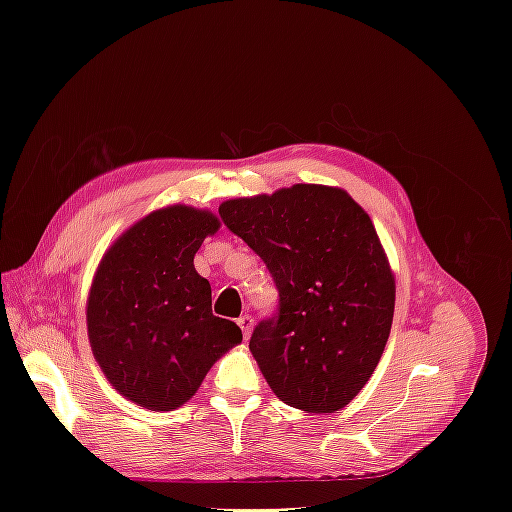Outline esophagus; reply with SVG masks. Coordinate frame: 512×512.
I'll use <instances>...</instances> for the list:
<instances>
[{"instance_id": "obj_1", "label": "esophagus", "mask_w": 512, "mask_h": 512, "mask_svg": "<svg viewBox=\"0 0 512 512\" xmlns=\"http://www.w3.org/2000/svg\"><path fill=\"white\" fill-rule=\"evenodd\" d=\"M237 324H239L241 331H243V337H245V339H250V333H252V324H254L252 316H250V314H243V316L237 320Z\"/></svg>"}]
</instances>
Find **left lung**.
I'll list each match as a JSON object with an SVG mask.
<instances>
[{"label":"left lung","instance_id":"1","mask_svg":"<svg viewBox=\"0 0 512 512\" xmlns=\"http://www.w3.org/2000/svg\"><path fill=\"white\" fill-rule=\"evenodd\" d=\"M220 215L280 290L277 314L250 339L262 376L292 408L342 410L374 374L395 312V277L369 215L316 183L232 198Z\"/></svg>","mask_w":512,"mask_h":512}]
</instances>
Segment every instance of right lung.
<instances>
[{
    "label": "right lung",
    "instance_id": "obj_1",
    "mask_svg": "<svg viewBox=\"0 0 512 512\" xmlns=\"http://www.w3.org/2000/svg\"><path fill=\"white\" fill-rule=\"evenodd\" d=\"M218 215L170 205L145 215L108 247L91 282L87 335L100 369L136 406H183L241 329L211 312V286L194 254Z\"/></svg>",
    "mask_w": 512,
    "mask_h": 512
}]
</instances>
